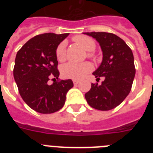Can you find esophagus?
I'll use <instances>...</instances> for the list:
<instances>
[{"mask_svg": "<svg viewBox=\"0 0 153 153\" xmlns=\"http://www.w3.org/2000/svg\"><path fill=\"white\" fill-rule=\"evenodd\" d=\"M78 83H79V81H78V80H75V79H74V84L75 85V86H76V85H77Z\"/></svg>", "mask_w": 153, "mask_h": 153, "instance_id": "esophagus-1", "label": "esophagus"}]
</instances>
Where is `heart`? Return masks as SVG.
I'll use <instances>...</instances> for the list:
<instances>
[{
  "label": "heart",
  "instance_id": "obj_1",
  "mask_svg": "<svg viewBox=\"0 0 153 153\" xmlns=\"http://www.w3.org/2000/svg\"><path fill=\"white\" fill-rule=\"evenodd\" d=\"M74 42H76L79 46H80L84 51H93L95 49L96 44L95 41L92 38L86 36H76L73 38ZM65 43H61L58 45L56 51V56L58 60L62 61L65 58ZM87 56L89 57L95 59V56L92 53H88ZM93 70V66L91 63L88 62H85L83 63H67L62 67L61 73L62 75L66 78L73 79H81L84 76H86L89 73H90Z\"/></svg>",
  "mask_w": 153,
  "mask_h": 153
}]
</instances>
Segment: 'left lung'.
<instances>
[{
	"label": "left lung",
	"instance_id": "8db88e82",
	"mask_svg": "<svg viewBox=\"0 0 153 153\" xmlns=\"http://www.w3.org/2000/svg\"><path fill=\"white\" fill-rule=\"evenodd\" d=\"M84 34L96 39L101 47L102 60L93 73L97 79L103 77L102 84L92 83L85 98L91 107L109 110L119 106L129 95L136 70L132 50L123 39L106 32H87Z\"/></svg>",
	"mask_w": 153,
	"mask_h": 153
}]
</instances>
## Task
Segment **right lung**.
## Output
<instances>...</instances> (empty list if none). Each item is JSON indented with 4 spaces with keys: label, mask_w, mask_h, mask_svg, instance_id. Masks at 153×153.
<instances>
[{
    "label": "right lung",
    "mask_w": 153,
    "mask_h": 153,
    "mask_svg": "<svg viewBox=\"0 0 153 153\" xmlns=\"http://www.w3.org/2000/svg\"><path fill=\"white\" fill-rule=\"evenodd\" d=\"M68 35L47 33L35 36L16 55L13 77L21 97L36 112L48 114L60 110L67 92L74 86L70 79L51 85L47 83L51 76L59 77L56 51Z\"/></svg>",
    "instance_id": "obj_1"
}]
</instances>
